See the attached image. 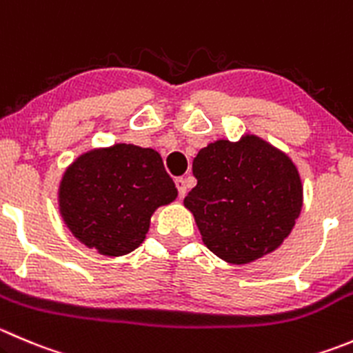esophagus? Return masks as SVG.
Returning a JSON list of instances; mask_svg holds the SVG:
<instances>
[{
	"mask_svg": "<svg viewBox=\"0 0 353 353\" xmlns=\"http://www.w3.org/2000/svg\"><path fill=\"white\" fill-rule=\"evenodd\" d=\"M174 183H176L177 191H179V196L183 198L184 194H186V179H184V177H176V181H174Z\"/></svg>",
	"mask_w": 353,
	"mask_h": 353,
	"instance_id": "obj_1",
	"label": "esophagus"
}]
</instances>
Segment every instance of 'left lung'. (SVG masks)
I'll use <instances>...</instances> for the list:
<instances>
[{
    "instance_id": "left-lung-1",
    "label": "left lung",
    "mask_w": 353,
    "mask_h": 353,
    "mask_svg": "<svg viewBox=\"0 0 353 353\" xmlns=\"http://www.w3.org/2000/svg\"><path fill=\"white\" fill-rule=\"evenodd\" d=\"M196 186L184 198L203 243L229 263L253 262L281 246L303 203L299 169L255 134L217 139L193 160Z\"/></svg>"
}]
</instances>
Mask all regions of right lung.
I'll return each mask as SVG.
<instances>
[{"mask_svg": "<svg viewBox=\"0 0 353 353\" xmlns=\"http://www.w3.org/2000/svg\"><path fill=\"white\" fill-rule=\"evenodd\" d=\"M176 196L159 152L117 143L82 153L67 167L58 207L82 245L121 256L145 241L153 212Z\"/></svg>", "mask_w": 353, "mask_h": 353, "instance_id": "right-lung-1", "label": "right lung"}]
</instances>
